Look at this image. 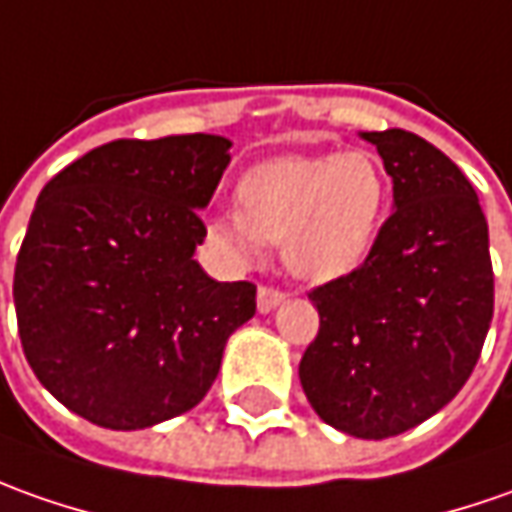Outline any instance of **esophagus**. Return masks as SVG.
I'll return each mask as SVG.
<instances>
[{
	"label": "esophagus",
	"mask_w": 512,
	"mask_h": 512,
	"mask_svg": "<svg viewBox=\"0 0 512 512\" xmlns=\"http://www.w3.org/2000/svg\"><path fill=\"white\" fill-rule=\"evenodd\" d=\"M284 301V293L276 287H259V296H256V307L259 312H273Z\"/></svg>",
	"instance_id": "1"
}]
</instances>
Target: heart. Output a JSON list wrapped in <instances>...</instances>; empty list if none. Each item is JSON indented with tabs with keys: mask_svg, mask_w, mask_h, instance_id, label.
<instances>
[{
	"mask_svg": "<svg viewBox=\"0 0 512 512\" xmlns=\"http://www.w3.org/2000/svg\"><path fill=\"white\" fill-rule=\"evenodd\" d=\"M239 214L208 236L250 262L284 242V262L307 281H335L366 262L389 205V177L372 152L287 154L253 166L236 188Z\"/></svg>",
	"mask_w": 512,
	"mask_h": 512,
	"instance_id": "1",
	"label": "heart"
}]
</instances>
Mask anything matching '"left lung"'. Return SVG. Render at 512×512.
Segmentation results:
<instances>
[{
	"label": "left lung",
	"mask_w": 512,
	"mask_h": 512,
	"mask_svg": "<svg viewBox=\"0 0 512 512\" xmlns=\"http://www.w3.org/2000/svg\"><path fill=\"white\" fill-rule=\"evenodd\" d=\"M394 185L366 262L315 287L321 329L298 377L315 414L360 440L434 417L471 377L493 318L488 219L454 160L406 129L360 132Z\"/></svg>",
	"instance_id": "left-lung-1"
}]
</instances>
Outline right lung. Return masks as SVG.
<instances>
[{
  "label": "right lung",
  "instance_id": "1",
  "mask_svg": "<svg viewBox=\"0 0 512 512\" xmlns=\"http://www.w3.org/2000/svg\"><path fill=\"white\" fill-rule=\"evenodd\" d=\"M233 143L112 140L41 188L13 276L24 358L58 403L137 431L185 414L256 312L250 281H214L194 250Z\"/></svg>",
  "mask_w": 512,
  "mask_h": 512
}]
</instances>
